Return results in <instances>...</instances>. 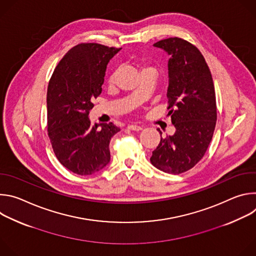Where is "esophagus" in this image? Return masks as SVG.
<instances>
[{
    "label": "esophagus",
    "instance_id": "obj_1",
    "mask_svg": "<svg viewBox=\"0 0 256 256\" xmlns=\"http://www.w3.org/2000/svg\"><path fill=\"white\" fill-rule=\"evenodd\" d=\"M128 128L130 130H134V132H140V130H142V128L140 126H128Z\"/></svg>",
    "mask_w": 256,
    "mask_h": 256
}]
</instances>
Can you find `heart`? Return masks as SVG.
Returning a JSON list of instances; mask_svg holds the SVG:
<instances>
[{"label": "heart", "instance_id": "1", "mask_svg": "<svg viewBox=\"0 0 256 256\" xmlns=\"http://www.w3.org/2000/svg\"><path fill=\"white\" fill-rule=\"evenodd\" d=\"M149 70V68H144V70ZM116 72H114V74L110 76V78H109V80H108L109 84H114L116 82Z\"/></svg>", "mask_w": 256, "mask_h": 256}]
</instances>
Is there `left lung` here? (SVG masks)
I'll return each mask as SVG.
<instances>
[{"mask_svg":"<svg viewBox=\"0 0 256 256\" xmlns=\"http://www.w3.org/2000/svg\"><path fill=\"white\" fill-rule=\"evenodd\" d=\"M153 46L169 56L168 116L176 132L161 136L150 160L163 172L179 174L204 157L212 140L216 120L214 82L204 56L186 40L171 38Z\"/></svg>","mask_w":256,"mask_h":256,"instance_id":"8db88e82","label":"left lung"}]
</instances>
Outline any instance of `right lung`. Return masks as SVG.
Here are the masks:
<instances>
[{"instance_id": "add662e5", "label": "right lung", "mask_w": 256, "mask_h": 256, "mask_svg": "<svg viewBox=\"0 0 256 256\" xmlns=\"http://www.w3.org/2000/svg\"><path fill=\"white\" fill-rule=\"evenodd\" d=\"M122 48L81 44L70 48L54 70L48 88V130L62 166L91 175L110 162L109 142L120 128L91 124L89 112L102 91L106 66Z\"/></svg>"}]
</instances>
